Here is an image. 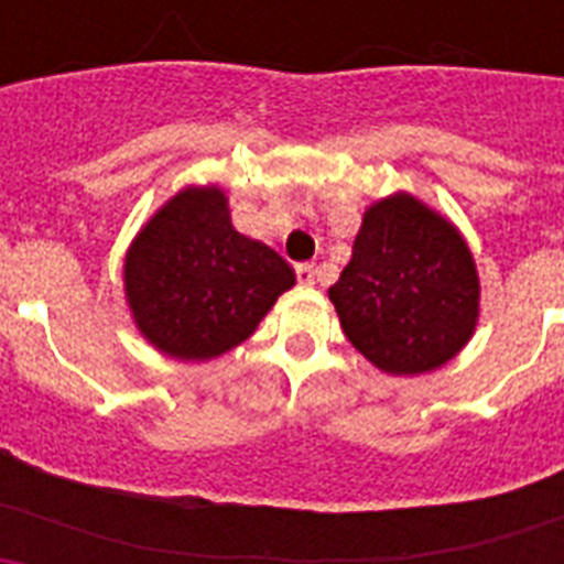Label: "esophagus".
I'll return each instance as SVG.
<instances>
[{"label":"esophagus","instance_id":"esophagus-1","mask_svg":"<svg viewBox=\"0 0 564 564\" xmlns=\"http://www.w3.org/2000/svg\"><path fill=\"white\" fill-rule=\"evenodd\" d=\"M296 276L302 285H313L316 282V268L311 262H302V265H296Z\"/></svg>","mask_w":564,"mask_h":564}]
</instances>
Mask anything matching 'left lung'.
<instances>
[{
	"label": "left lung",
	"instance_id": "left-lung-1",
	"mask_svg": "<svg viewBox=\"0 0 564 564\" xmlns=\"http://www.w3.org/2000/svg\"><path fill=\"white\" fill-rule=\"evenodd\" d=\"M347 341L387 376L457 356L480 318V276L463 234L410 192L364 212L352 259L327 291Z\"/></svg>",
	"mask_w": 564,
	"mask_h": 564
}]
</instances>
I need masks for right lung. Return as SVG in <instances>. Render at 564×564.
Wrapping results in <instances>:
<instances>
[{"mask_svg":"<svg viewBox=\"0 0 564 564\" xmlns=\"http://www.w3.org/2000/svg\"><path fill=\"white\" fill-rule=\"evenodd\" d=\"M296 273L231 226L220 186H186L134 234L123 293L134 327L177 361H212L253 336Z\"/></svg>","mask_w":564,"mask_h":564,"instance_id":"add662e5","label":"right lung"}]
</instances>
